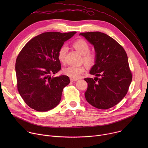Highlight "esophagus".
<instances>
[{"mask_svg": "<svg viewBox=\"0 0 148 148\" xmlns=\"http://www.w3.org/2000/svg\"><path fill=\"white\" fill-rule=\"evenodd\" d=\"M77 80H78L77 79H74V78H70V81H71V82H74V81H77Z\"/></svg>", "mask_w": 148, "mask_h": 148, "instance_id": "34e87169", "label": "esophagus"}]
</instances>
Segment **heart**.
<instances>
[{
    "label": "heart",
    "instance_id": "1",
    "mask_svg": "<svg viewBox=\"0 0 148 148\" xmlns=\"http://www.w3.org/2000/svg\"><path fill=\"white\" fill-rule=\"evenodd\" d=\"M73 45L78 52L83 55V61L87 66H91L95 64L96 61V54L94 52L90 51V46L86 40L78 39L74 42ZM67 51V47L65 45L60 48L58 51V58L61 62H65ZM84 71H85V67L83 66H71L63 70V73L65 75L74 79L79 78Z\"/></svg>",
    "mask_w": 148,
    "mask_h": 148
}]
</instances>
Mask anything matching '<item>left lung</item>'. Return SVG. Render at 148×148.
<instances>
[{
	"label": "left lung",
	"instance_id": "left-lung-1",
	"mask_svg": "<svg viewBox=\"0 0 148 148\" xmlns=\"http://www.w3.org/2000/svg\"><path fill=\"white\" fill-rule=\"evenodd\" d=\"M79 35L94 46L96 53V61L90 73L97 77L84 78L88 85L86 99L98 109L113 107L127 94L132 81L127 54L122 46L106 34L93 32Z\"/></svg>",
	"mask_w": 148,
	"mask_h": 148
}]
</instances>
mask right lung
<instances>
[{
    "mask_svg": "<svg viewBox=\"0 0 148 148\" xmlns=\"http://www.w3.org/2000/svg\"><path fill=\"white\" fill-rule=\"evenodd\" d=\"M76 32H49L39 34L23 47L16 61L17 90L31 108L45 112L60 102L64 88L70 82L67 75L53 77L61 70L58 51Z\"/></svg>",
    "mask_w": 148,
    "mask_h": 148,
    "instance_id": "1",
    "label": "right lung"
}]
</instances>
